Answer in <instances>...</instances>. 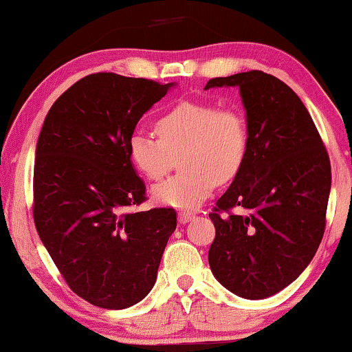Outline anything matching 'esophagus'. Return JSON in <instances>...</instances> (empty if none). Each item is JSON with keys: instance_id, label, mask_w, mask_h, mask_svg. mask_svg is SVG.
I'll use <instances>...</instances> for the list:
<instances>
[{"instance_id": "1", "label": "esophagus", "mask_w": 352, "mask_h": 352, "mask_svg": "<svg viewBox=\"0 0 352 352\" xmlns=\"http://www.w3.org/2000/svg\"><path fill=\"white\" fill-rule=\"evenodd\" d=\"M194 214H189V212H179V215H177V220H179V223H188L190 220L194 219Z\"/></svg>"}]
</instances>
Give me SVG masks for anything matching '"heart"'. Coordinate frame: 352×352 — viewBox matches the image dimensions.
I'll list each match as a JSON object with an SVG mask.
<instances>
[{"mask_svg": "<svg viewBox=\"0 0 352 352\" xmlns=\"http://www.w3.org/2000/svg\"><path fill=\"white\" fill-rule=\"evenodd\" d=\"M156 135L135 132L129 138V158L146 179L166 175L173 158L179 175L151 189L160 206L192 210L210 196L215 183L233 179L245 163L250 146L246 117L236 107L186 101L156 120Z\"/></svg>", "mask_w": 352, "mask_h": 352, "instance_id": "1", "label": "heart"}]
</instances>
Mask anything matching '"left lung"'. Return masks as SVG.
Returning <instances> with one entry per match:
<instances>
[{
	"label": "left lung",
	"mask_w": 352,
	"mask_h": 352,
	"mask_svg": "<svg viewBox=\"0 0 352 352\" xmlns=\"http://www.w3.org/2000/svg\"><path fill=\"white\" fill-rule=\"evenodd\" d=\"M210 88L240 89L250 146L209 215L215 225L209 264L230 292L261 300L292 284L314 259L324 232L331 166L307 107L276 76L236 73L214 78L204 89Z\"/></svg>",
	"instance_id": "8db88e82"
}]
</instances>
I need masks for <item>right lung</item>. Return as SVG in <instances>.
I'll return each instance as SVG.
<instances>
[{"instance_id": "1", "label": "right lung", "mask_w": 352, "mask_h": 352, "mask_svg": "<svg viewBox=\"0 0 352 352\" xmlns=\"http://www.w3.org/2000/svg\"><path fill=\"white\" fill-rule=\"evenodd\" d=\"M176 83L94 73L43 120L34 164V222L76 296L107 310L143 300L156 282L176 212L130 214L145 184L129 158L138 120Z\"/></svg>"}]
</instances>
